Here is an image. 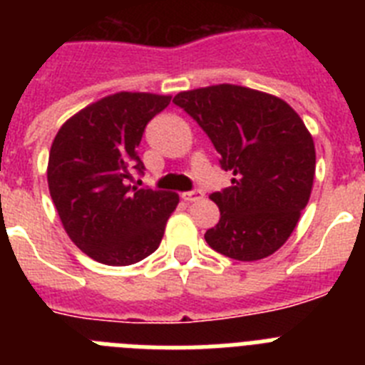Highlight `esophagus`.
Listing matches in <instances>:
<instances>
[{
    "label": "esophagus",
    "mask_w": 365,
    "mask_h": 365,
    "mask_svg": "<svg viewBox=\"0 0 365 365\" xmlns=\"http://www.w3.org/2000/svg\"><path fill=\"white\" fill-rule=\"evenodd\" d=\"M202 197H205V193H202L201 190H193V192H185V193H182V199H185L186 202L201 201Z\"/></svg>",
    "instance_id": "1"
}]
</instances>
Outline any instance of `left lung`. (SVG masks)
Returning a JSON list of instances; mask_svg holds the SVG:
<instances>
[{
	"mask_svg": "<svg viewBox=\"0 0 365 365\" xmlns=\"http://www.w3.org/2000/svg\"><path fill=\"white\" fill-rule=\"evenodd\" d=\"M173 102L197 120L222 170L234 173L232 186L210 195L221 217L206 230V243L237 261L269 257L291 237L311 197L312 135L285 100L250 87H199Z\"/></svg>",
	"mask_w": 365,
	"mask_h": 365,
	"instance_id": "8db88e82",
	"label": "left lung"
}]
</instances>
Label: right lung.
Returning <instances> with one entry per match:
<instances>
[{"mask_svg": "<svg viewBox=\"0 0 365 365\" xmlns=\"http://www.w3.org/2000/svg\"><path fill=\"white\" fill-rule=\"evenodd\" d=\"M170 95L120 91L86 106L58 130L47 182L63 230L98 263L133 265L159 248L179 205L175 192L131 186V168L148 122Z\"/></svg>", "mask_w": 365, "mask_h": 365, "instance_id": "obj_1", "label": "right lung"}]
</instances>
